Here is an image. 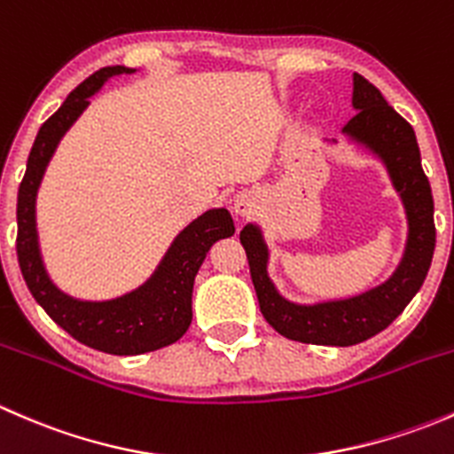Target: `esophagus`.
<instances>
[{"label": "esophagus", "mask_w": 454, "mask_h": 454, "mask_svg": "<svg viewBox=\"0 0 454 454\" xmlns=\"http://www.w3.org/2000/svg\"><path fill=\"white\" fill-rule=\"evenodd\" d=\"M232 208H235V213L241 215V217H248V215H253L254 210L259 208V198H256L254 193H250V191H244V193L237 195Z\"/></svg>", "instance_id": "34e87169"}]
</instances>
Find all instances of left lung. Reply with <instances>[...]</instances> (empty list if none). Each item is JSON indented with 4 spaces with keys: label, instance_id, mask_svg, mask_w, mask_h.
<instances>
[{
    "label": "left lung",
    "instance_id": "1",
    "mask_svg": "<svg viewBox=\"0 0 454 454\" xmlns=\"http://www.w3.org/2000/svg\"><path fill=\"white\" fill-rule=\"evenodd\" d=\"M351 105L358 114L347 122L342 134L382 160L409 219V239L395 272L380 286L349 299L314 305L292 303L270 281L268 246L261 228L248 223L239 232L261 314L281 336L305 345L349 347L387 329L419 292L434 253L433 193L424 176L413 127L384 100L378 87L360 74H354Z\"/></svg>",
    "mask_w": 454,
    "mask_h": 454
}]
</instances>
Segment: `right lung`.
Wrapping results in <instances>:
<instances>
[{
	"label": "right lung",
	"instance_id": "right-lung-1",
	"mask_svg": "<svg viewBox=\"0 0 454 454\" xmlns=\"http://www.w3.org/2000/svg\"><path fill=\"white\" fill-rule=\"evenodd\" d=\"M131 72H136L134 67L125 66L103 67L70 91L66 103L41 125L17 193V259L30 294L72 338L114 356L146 354L180 340L193 318L191 296L206 253L215 241L235 235V223L226 208L206 210L176 237L155 272L140 287L112 301L72 299L48 277L35 219L41 177L66 131L90 105V96L114 76Z\"/></svg>",
	"mask_w": 454,
	"mask_h": 454
}]
</instances>
